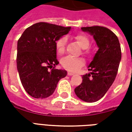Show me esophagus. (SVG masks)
Listing matches in <instances>:
<instances>
[{
  "label": "esophagus",
  "mask_w": 132,
  "mask_h": 132,
  "mask_svg": "<svg viewBox=\"0 0 132 132\" xmlns=\"http://www.w3.org/2000/svg\"><path fill=\"white\" fill-rule=\"evenodd\" d=\"M68 75L69 76H73V75H74V73H72V72H68Z\"/></svg>",
  "instance_id": "obj_1"
}]
</instances>
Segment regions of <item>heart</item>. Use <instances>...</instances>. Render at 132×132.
<instances>
[{
    "instance_id": "1",
    "label": "heart",
    "mask_w": 132,
    "mask_h": 132,
    "mask_svg": "<svg viewBox=\"0 0 132 132\" xmlns=\"http://www.w3.org/2000/svg\"><path fill=\"white\" fill-rule=\"evenodd\" d=\"M75 39L77 41L78 44L81 46L83 49H86L90 46V39L84 34H78L75 36ZM66 43V37H61L59 38L56 42V52L59 54H62L65 51ZM86 53H88L86 52ZM85 61L82 58H78L71 56H67L63 58L61 61V63L64 69L69 70L70 71H76L77 70L80 69V67L84 65Z\"/></svg>"
}]
</instances>
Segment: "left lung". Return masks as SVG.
<instances>
[{"label": "left lung", "mask_w": 132, "mask_h": 132, "mask_svg": "<svg viewBox=\"0 0 132 132\" xmlns=\"http://www.w3.org/2000/svg\"><path fill=\"white\" fill-rule=\"evenodd\" d=\"M93 36L98 50L88 66L90 73L75 88L78 97L87 102H96L107 93L116 78L122 57L119 39L110 30L101 26L81 27Z\"/></svg>", "instance_id": "8db88e82"}]
</instances>
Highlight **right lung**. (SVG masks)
<instances>
[{
    "label": "right lung",
    "mask_w": 132,
    "mask_h": 132,
    "mask_svg": "<svg viewBox=\"0 0 132 132\" xmlns=\"http://www.w3.org/2000/svg\"><path fill=\"white\" fill-rule=\"evenodd\" d=\"M71 29L38 22L27 27L18 39L17 68L22 85L30 96L42 99L52 95L59 80L66 76V70L55 69L59 64L56 42Z\"/></svg>",
    "instance_id": "right-lung-1"
}]
</instances>
